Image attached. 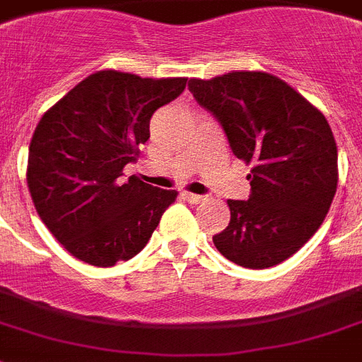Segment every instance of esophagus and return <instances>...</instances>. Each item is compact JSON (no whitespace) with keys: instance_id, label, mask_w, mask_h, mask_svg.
Returning a JSON list of instances; mask_svg holds the SVG:
<instances>
[{"instance_id":"esophagus-1","label":"esophagus","mask_w":362,"mask_h":362,"mask_svg":"<svg viewBox=\"0 0 362 362\" xmlns=\"http://www.w3.org/2000/svg\"><path fill=\"white\" fill-rule=\"evenodd\" d=\"M183 198L190 203H199L205 199V196H199V194H192V192H183Z\"/></svg>"}]
</instances>
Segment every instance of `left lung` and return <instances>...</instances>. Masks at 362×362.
<instances>
[{
	"instance_id": "obj_1",
	"label": "left lung",
	"mask_w": 362,
	"mask_h": 362,
	"mask_svg": "<svg viewBox=\"0 0 362 362\" xmlns=\"http://www.w3.org/2000/svg\"><path fill=\"white\" fill-rule=\"evenodd\" d=\"M188 90L220 122L233 153L253 164L250 199H228L231 220L214 246L238 267H276L318 231L335 198L333 131L303 95L264 71L190 79Z\"/></svg>"
}]
</instances>
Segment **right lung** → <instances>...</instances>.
<instances>
[{
    "label": "right lung",
    "instance_id": "1",
    "mask_svg": "<svg viewBox=\"0 0 362 362\" xmlns=\"http://www.w3.org/2000/svg\"><path fill=\"white\" fill-rule=\"evenodd\" d=\"M185 86V77L95 71L38 122L27 187L42 222L79 261L101 268L129 261L175 202V190L125 179L124 166L148 142L155 110Z\"/></svg>",
    "mask_w": 362,
    "mask_h": 362
}]
</instances>
